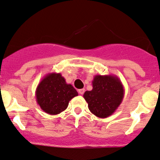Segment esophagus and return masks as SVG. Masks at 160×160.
<instances>
[{
  "instance_id": "34e87169",
  "label": "esophagus",
  "mask_w": 160,
  "mask_h": 160,
  "mask_svg": "<svg viewBox=\"0 0 160 160\" xmlns=\"http://www.w3.org/2000/svg\"><path fill=\"white\" fill-rule=\"evenodd\" d=\"M84 91H85V89H79L78 90V93H80V94H83V93H84Z\"/></svg>"
}]
</instances>
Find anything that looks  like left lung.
I'll return each mask as SVG.
<instances>
[{
  "label": "left lung",
  "instance_id": "left-lung-1",
  "mask_svg": "<svg viewBox=\"0 0 160 160\" xmlns=\"http://www.w3.org/2000/svg\"><path fill=\"white\" fill-rule=\"evenodd\" d=\"M93 89L83 93L92 114L101 118L109 117L122 102L125 90L115 75H96L92 81Z\"/></svg>",
  "mask_w": 160,
  "mask_h": 160
}]
</instances>
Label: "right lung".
Returning <instances> with one entry per match:
<instances>
[{"label": "right lung", "instance_id": "1", "mask_svg": "<svg viewBox=\"0 0 160 160\" xmlns=\"http://www.w3.org/2000/svg\"><path fill=\"white\" fill-rule=\"evenodd\" d=\"M78 93L68 84L61 73L46 74L35 90L36 101L41 109L47 114L56 115L65 111L70 101Z\"/></svg>", "mask_w": 160, "mask_h": 160}]
</instances>
